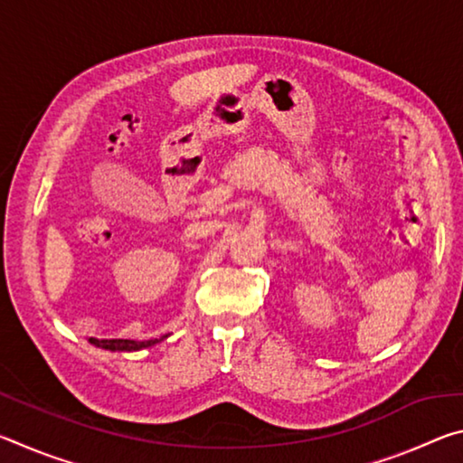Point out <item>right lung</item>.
Listing matches in <instances>:
<instances>
[{
  "mask_svg": "<svg viewBox=\"0 0 463 463\" xmlns=\"http://www.w3.org/2000/svg\"><path fill=\"white\" fill-rule=\"evenodd\" d=\"M165 336H167V335L159 336V339H148V341H132V339H90V343L96 345V347L108 349V351H138V349L151 347V345L163 341V339H165Z\"/></svg>",
  "mask_w": 463,
  "mask_h": 463,
  "instance_id": "1",
  "label": "right lung"
}]
</instances>
